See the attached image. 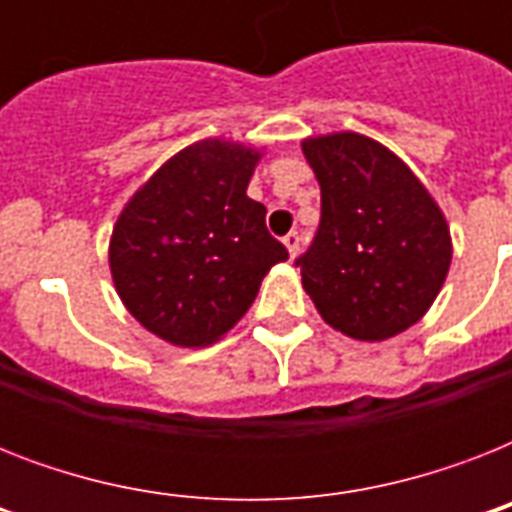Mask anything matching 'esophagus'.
I'll return each instance as SVG.
<instances>
[{"instance_id":"1","label":"esophagus","mask_w":512,"mask_h":512,"mask_svg":"<svg viewBox=\"0 0 512 512\" xmlns=\"http://www.w3.org/2000/svg\"><path fill=\"white\" fill-rule=\"evenodd\" d=\"M284 247L289 249V257H297V252H300V233L289 231L284 236Z\"/></svg>"}]
</instances>
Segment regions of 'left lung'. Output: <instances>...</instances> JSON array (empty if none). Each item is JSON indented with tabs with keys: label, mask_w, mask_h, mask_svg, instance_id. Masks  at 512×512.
I'll list each match as a JSON object with an SVG mask.
<instances>
[{
	"label": "left lung",
	"mask_w": 512,
	"mask_h": 512,
	"mask_svg": "<svg viewBox=\"0 0 512 512\" xmlns=\"http://www.w3.org/2000/svg\"><path fill=\"white\" fill-rule=\"evenodd\" d=\"M303 154L321 185V220L295 265L321 319L364 342L417 324L452 263L433 196L393 151L358 132L308 138Z\"/></svg>",
	"instance_id": "left-lung-1"
}]
</instances>
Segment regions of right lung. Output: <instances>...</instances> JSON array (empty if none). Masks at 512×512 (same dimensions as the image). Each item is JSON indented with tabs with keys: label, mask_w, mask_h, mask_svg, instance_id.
Returning <instances> with one entry per match:
<instances>
[{
	"label": "right lung",
	"mask_w": 512,
	"mask_h": 512,
	"mask_svg": "<svg viewBox=\"0 0 512 512\" xmlns=\"http://www.w3.org/2000/svg\"><path fill=\"white\" fill-rule=\"evenodd\" d=\"M260 151L201 140L140 188L114 225L108 263L116 292L156 337L201 348L255 303L260 281L287 260L247 185Z\"/></svg>",
	"instance_id": "1"
}]
</instances>
